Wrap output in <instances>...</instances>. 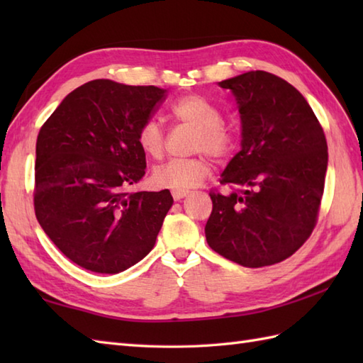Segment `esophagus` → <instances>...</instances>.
Listing matches in <instances>:
<instances>
[{
  "instance_id": "esophagus-1",
  "label": "esophagus",
  "mask_w": 363,
  "mask_h": 363,
  "mask_svg": "<svg viewBox=\"0 0 363 363\" xmlns=\"http://www.w3.org/2000/svg\"><path fill=\"white\" fill-rule=\"evenodd\" d=\"M189 191L187 190H173L172 191V196L174 198V201H179L184 196H187Z\"/></svg>"
}]
</instances>
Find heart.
<instances>
[{"label": "heart", "mask_w": 363, "mask_h": 363, "mask_svg": "<svg viewBox=\"0 0 363 363\" xmlns=\"http://www.w3.org/2000/svg\"><path fill=\"white\" fill-rule=\"evenodd\" d=\"M169 115L181 125L196 129L194 151L207 152L213 159H225L234 148V134L221 123L218 107L199 95H187L169 107ZM137 143L151 159L162 157L165 137L156 121H146L137 133ZM209 174V164L203 156L173 159L154 168L151 181L156 187L187 190L201 184Z\"/></svg>", "instance_id": "1"}]
</instances>
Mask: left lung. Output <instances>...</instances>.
Here are the masks:
<instances>
[{
  "instance_id": "1",
  "label": "left lung",
  "mask_w": 363,
  "mask_h": 363,
  "mask_svg": "<svg viewBox=\"0 0 363 363\" xmlns=\"http://www.w3.org/2000/svg\"><path fill=\"white\" fill-rule=\"evenodd\" d=\"M237 101L242 150L212 190L206 223L211 248L248 268L290 257L317 225L328 169V143L299 91L268 72L218 82Z\"/></svg>"
}]
</instances>
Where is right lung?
Returning a JSON list of instances; mask_svg holds the SVG:
<instances>
[{
	"instance_id": "1",
	"label": "right lung",
	"mask_w": 363,
	"mask_h": 363,
	"mask_svg": "<svg viewBox=\"0 0 363 363\" xmlns=\"http://www.w3.org/2000/svg\"><path fill=\"white\" fill-rule=\"evenodd\" d=\"M165 89L95 79L68 94L35 145L34 209L45 234L76 265L115 274L156 243L169 190L125 191L145 174L137 133Z\"/></svg>"
}]
</instances>
